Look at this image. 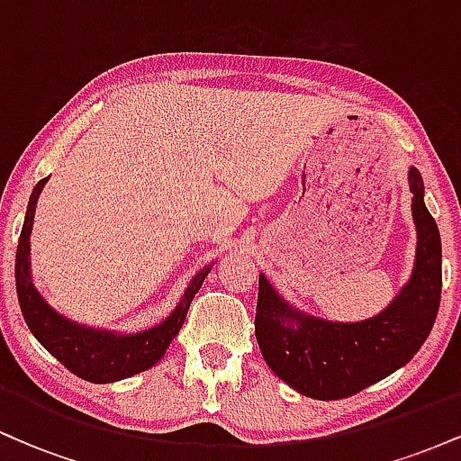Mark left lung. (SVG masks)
I'll return each instance as SVG.
<instances>
[{"mask_svg":"<svg viewBox=\"0 0 461 461\" xmlns=\"http://www.w3.org/2000/svg\"><path fill=\"white\" fill-rule=\"evenodd\" d=\"M416 256L410 279L379 314L327 321L290 303L260 273L256 338L268 368L310 399H345L405 366L429 336L440 308L442 242L425 205L420 171L410 167Z\"/></svg>","mask_w":461,"mask_h":461,"instance_id":"1","label":"left lung"}]
</instances>
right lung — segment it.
I'll return each instance as SVG.
<instances>
[{
	"label": "right lung",
	"instance_id": "1",
	"mask_svg": "<svg viewBox=\"0 0 461 461\" xmlns=\"http://www.w3.org/2000/svg\"><path fill=\"white\" fill-rule=\"evenodd\" d=\"M47 179H41L32 190L28 210H25L23 230H21L17 245V262H14V277H17L19 305L30 331L58 362L65 364L77 377L91 384H113L139 375L151 368L167 353L173 338L182 330L186 319L190 301L203 285V279L212 271V264H205L190 279L184 294L179 297L176 310L167 319L142 331H116L104 327H91L77 322L58 312L54 305L43 297L32 277L30 262V234L34 225L36 203L43 193Z\"/></svg>",
	"mask_w": 461,
	"mask_h": 461
}]
</instances>
